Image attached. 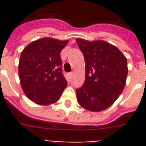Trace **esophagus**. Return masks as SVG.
Returning a JSON list of instances; mask_svg holds the SVG:
<instances>
[{"label": "esophagus", "mask_w": 146, "mask_h": 146, "mask_svg": "<svg viewBox=\"0 0 146 146\" xmlns=\"http://www.w3.org/2000/svg\"><path fill=\"white\" fill-rule=\"evenodd\" d=\"M68 75H69V77L72 78V76H73V72H70V73H69Z\"/></svg>", "instance_id": "obj_1"}]
</instances>
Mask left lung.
Segmentation results:
<instances>
[{
	"label": "left lung",
	"mask_w": 146,
	"mask_h": 146,
	"mask_svg": "<svg viewBox=\"0 0 146 146\" xmlns=\"http://www.w3.org/2000/svg\"><path fill=\"white\" fill-rule=\"evenodd\" d=\"M86 64L85 82L76 89L78 103L86 110L101 111L111 106L124 89L128 69L125 56L104 41L76 39Z\"/></svg>",
	"instance_id": "8db88e82"
}]
</instances>
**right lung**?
Listing matches in <instances>:
<instances>
[{"instance_id":"1","label":"right lung","mask_w":146,"mask_h":146,"mask_svg":"<svg viewBox=\"0 0 146 146\" xmlns=\"http://www.w3.org/2000/svg\"><path fill=\"white\" fill-rule=\"evenodd\" d=\"M68 42L43 38L31 42L22 51L19 63L22 89L36 104L57 102L67 86L62 72L60 51Z\"/></svg>"}]
</instances>
